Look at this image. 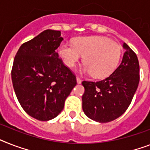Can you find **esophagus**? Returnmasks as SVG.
<instances>
[{"mask_svg":"<svg viewBox=\"0 0 150 150\" xmlns=\"http://www.w3.org/2000/svg\"><path fill=\"white\" fill-rule=\"evenodd\" d=\"M76 80H77V82L78 83H81V78H79V77H76Z\"/></svg>","mask_w":150,"mask_h":150,"instance_id":"1","label":"esophagus"}]
</instances>
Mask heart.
I'll list each match as a JSON object with an SVG mask.
<instances>
[{"label": "heart", "mask_w": 150, "mask_h": 150, "mask_svg": "<svg viewBox=\"0 0 150 150\" xmlns=\"http://www.w3.org/2000/svg\"><path fill=\"white\" fill-rule=\"evenodd\" d=\"M58 54L67 66L73 67L83 57L82 71L96 79H104L117 68L122 54V48L106 37H81L72 45L62 44L58 49Z\"/></svg>", "instance_id": "heart-1"}]
</instances>
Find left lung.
<instances>
[{
  "label": "left lung",
  "mask_w": 150,
  "mask_h": 150,
  "mask_svg": "<svg viewBox=\"0 0 150 150\" xmlns=\"http://www.w3.org/2000/svg\"><path fill=\"white\" fill-rule=\"evenodd\" d=\"M121 64L109 76L98 81H83L82 109L92 120L109 122L121 116L129 106L139 82V64L126 43Z\"/></svg>",
  "instance_id": "1"
}]
</instances>
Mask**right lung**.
Here are the masks:
<instances>
[{
    "label": "right lung",
    "instance_id": "obj_1",
    "mask_svg": "<svg viewBox=\"0 0 150 150\" xmlns=\"http://www.w3.org/2000/svg\"><path fill=\"white\" fill-rule=\"evenodd\" d=\"M60 31L45 30L18 49L11 70L18 102L29 115L47 121L56 117L77 84L75 75L56 52Z\"/></svg>",
    "mask_w": 150,
    "mask_h": 150
}]
</instances>
